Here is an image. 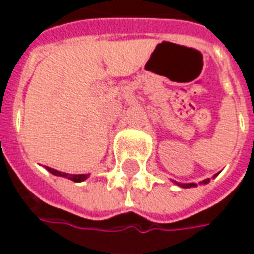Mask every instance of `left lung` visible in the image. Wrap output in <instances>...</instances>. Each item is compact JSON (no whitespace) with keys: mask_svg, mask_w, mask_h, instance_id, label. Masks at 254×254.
I'll use <instances>...</instances> for the list:
<instances>
[{"mask_svg":"<svg viewBox=\"0 0 254 254\" xmlns=\"http://www.w3.org/2000/svg\"><path fill=\"white\" fill-rule=\"evenodd\" d=\"M209 182V178H207V180H204L202 182H200V184H208ZM180 187L182 188H193V187H196L197 184H178Z\"/></svg>","mask_w":254,"mask_h":254,"instance_id":"8db88e82","label":"left lung"}]
</instances>
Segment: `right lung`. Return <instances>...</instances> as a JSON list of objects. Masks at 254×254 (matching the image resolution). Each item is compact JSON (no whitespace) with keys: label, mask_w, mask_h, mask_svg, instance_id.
<instances>
[{"label":"right lung","mask_w":254,"mask_h":254,"mask_svg":"<svg viewBox=\"0 0 254 254\" xmlns=\"http://www.w3.org/2000/svg\"><path fill=\"white\" fill-rule=\"evenodd\" d=\"M46 169L50 171L52 174H54V176L65 177V178H69V180H72V181L74 182H81L88 177V174H66V173H61V171L54 170V169H52V167H47V166H46Z\"/></svg>","instance_id":"add662e5"}]
</instances>
